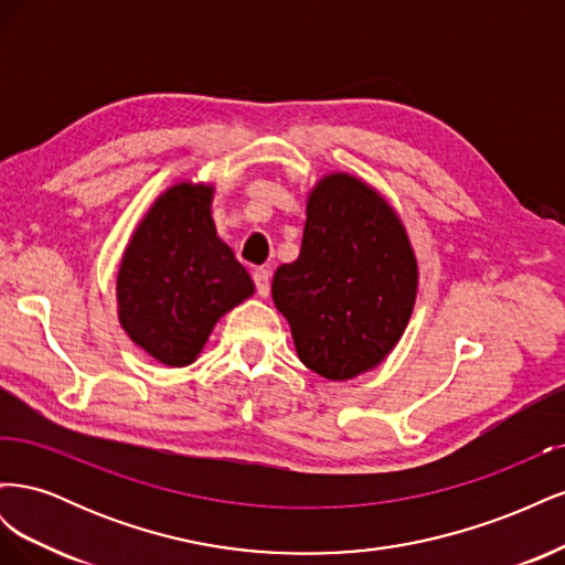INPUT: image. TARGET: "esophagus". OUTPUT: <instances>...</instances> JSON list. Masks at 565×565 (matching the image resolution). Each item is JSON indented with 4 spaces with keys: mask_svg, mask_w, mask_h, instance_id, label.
<instances>
[{
    "mask_svg": "<svg viewBox=\"0 0 565 565\" xmlns=\"http://www.w3.org/2000/svg\"><path fill=\"white\" fill-rule=\"evenodd\" d=\"M254 285H256V295L259 297H268V289H270V273L266 268H256L252 273Z\"/></svg>",
    "mask_w": 565,
    "mask_h": 565,
    "instance_id": "esophagus-1",
    "label": "esophagus"
}]
</instances>
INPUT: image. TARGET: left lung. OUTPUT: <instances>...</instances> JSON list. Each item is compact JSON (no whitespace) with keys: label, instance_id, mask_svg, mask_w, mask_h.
<instances>
[{"label":"left lung","instance_id":"obj_1","mask_svg":"<svg viewBox=\"0 0 565 565\" xmlns=\"http://www.w3.org/2000/svg\"><path fill=\"white\" fill-rule=\"evenodd\" d=\"M417 282V256L396 210L363 179L332 172L311 188L299 256L276 270L270 292L299 361L347 382L398 344Z\"/></svg>","mask_w":565,"mask_h":565}]
</instances>
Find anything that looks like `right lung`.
I'll use <instances>...</instances> for the list:
<instances>
[{"mask_svg":"<svg viewBox=\"0 0 565 565\" xmlns=\"http://www.w3.org/2000/svg\"><path fill=\"white\" fill-rule=\"evenodd\" d=\"M214 185H169L136 226L117 270V318L167 367L191 365L221 316L254 295L245 266L216 235Z\"/></svg>","mask_w":565,"mask_h":565,"instance_id":"1","label":"right lung"}]
</instances>
